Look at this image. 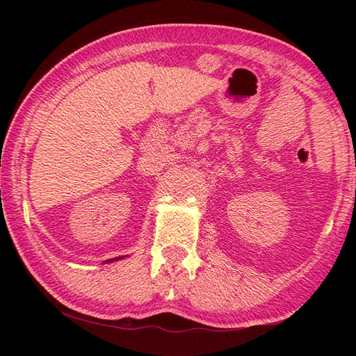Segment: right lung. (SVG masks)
<instances>
[{"mask_svg":"<svg viewBox=\"0 0 356 356\" xmlns=\"http://www.w3.org/2000/svg\"><path fill=\"white\" fill-rule=\"evenodd\" d=\"M120 259V257H118V259H111V260H108V261H113V260H119Z\"/></svg>","mask_w":356,"mask_h":356,"instance_id":"1","label":"right lung"}]
</instances>
